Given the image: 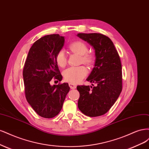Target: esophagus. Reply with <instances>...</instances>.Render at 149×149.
<instances>
[{
	"label": "esophagus",
	"mask_w": 149,
	"mask_h": 149,
	"mask_svg": "<svg viewBox=\"0 0 149 149\" xmlns=\"http://www.w3.org/2000/svg\"><path fill=\"white\" fill-rule=\"evenodd\" d=\"M69 87L71 89H75L77 87V85H75L74 84H72V83H69Z\"/></svg>",
	"instance_id": "esophagus-1"
}]
</instances>
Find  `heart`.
<instances>
[{
  "instance_id": "b5f03b06",
  "label": "heart",
  "mask_w": 149,
  "mask_h": 149,
  "mask_svg": "<svg viewBox=\"0 0 149 149\" xmlns=\"http://www.w3.org/2000/svg\"><path fill=\"white\" fill-rule=\"evenodd\" d=\"M69 49L81 56V62L88 65H92L95 61V57L92 54L88 53V46L83 41H76L72 42L69 46ZM56 61L57 65L64 68L67 63V57L65 52L61 50L57 52L56 56ZM88 71L84 65L77 67H70L62 72L65 81L70 83H79L87 75Z\"/></svg>"
}]
</instances>
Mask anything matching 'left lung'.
Wrapping results in <instances>:
<instances>
[{"instance_id":"obj_1","label":"left lung","mask_w":149,"mask_h":149,"mask_svg":"<svg viewBox=\"0 0 149 149\" xmlns=\"http://www.w3.org/2000/svg\"><path fill=\"white\" fill-rule=\"evenodd\" d=\"M95 50L94 68L87 79L96 87L81 85L78 107L90 117L102 116L116 102L122 91V67L118 52L112 41L100 33H78Z\"/></svg>"}]
</instances>
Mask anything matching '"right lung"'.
<instances>
[{
	"label": "right lung",
	"instance_id": "obj_1",
	"mask_svg": "<svg viewBox=\"0 0 149 149\" xmlns=\"http://www.w3.org/2000/svg\"><path fill=\"white\" fill-rule=\"evenodd\" d=\"M64 42V37L58 34L40 38L31 47L24 65L23 77L26 100L42 118L57 116L70 90L68 83L50 84L53 78L62 80L56 56Z\"/></svg>",
	"mask_w": 149,
	"mask_h": 149
}]
</instances>
